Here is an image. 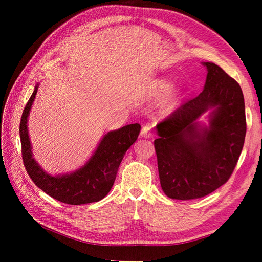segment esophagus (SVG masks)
I'll list each match as a JSON object with an SVG mask.
<instances>
[{"label": "esophagus", "mask_w": 262, "mask_h": 262, "mask_svg": "<svg viewBox=\"0 0 262 262\" xmlns=\"http://www.w3.org/2000/svg\"><path fill=\"white\" fill-rule=\"evenodd\" d=\"M152 136H153V133H152V131H150V126L144 125L141 131V137L145 138V139H149V138H152Z\"/></svg>", "instance_id": "esophagus-1"}]
</instances>
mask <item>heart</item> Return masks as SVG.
Masks as SVG:
<instances>
[{
    "mask_svg": "<svg viewBox=\"0 0 262 262\" xmlns=\"http://www.w3.org/2000/svg\"><path fill=\"white\" fill-rule=\"evenodd\" d=\"M171 86H172V82L169 80V78H165V77L158 78V80H156L153 85L150 96H152L153 98H156V99L161 98L164 96V95L167 94L171 89ZM180 94H181V92L179 89L171 90L167 96H166V98L163 100L162 107L165 112H171V110L176 107L178 99L180 98Z\"/></svg>",
    "mask_w": 262,
    "mask_h": 262,
    "instance_id": "1",
    "label": "heart"
}]
</instances>
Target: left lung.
Segmentation results:
<instances>
[{
	"instance_id": "obj_1",
	"label": "left lung",
	"mask_w": 262,
	"mask_h": 262,
	"mask_svg": "<svg viewBox=\"0 0 262 262\" xmlns=\"http://www.w3.org/2000/svg\"><path fill=\"white\" fill-rule=\"evenodd\" d=\"M207 68L203 91L156 125L158 173L170 199L207 195L231 177L246 136L244 95L239 84L215 63ZM205 113L208 122L199 119Z\"/></svg>"
}]
</instances>
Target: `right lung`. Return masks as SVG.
I'll use <instances>...</instances> for the list:
<instances>
[{
	"instance_id": "1",
	"label": "right lung",
	"mask_w": 262,
	"mask_h": 262,
	"mask_svg": "<svg viewBox=\"0 0 262 262\" xmlns=\"http://www.w3.org/2000/svg\"><path fill=\"white\" fill-rule=\"evenodd\" d=\"M38 87L39 83L24 109L19 124L23 161L29 177L42 191L63 203L78 205L104 199L114 186L125 152L137 141L141 125L126 124L107 132L82 167L63 175H50L34 158L28 133V117Z\"/></svg>"
}]
</instances>
